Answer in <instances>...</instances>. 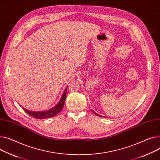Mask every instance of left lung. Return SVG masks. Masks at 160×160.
<instances>
[{"instance_id":"left-lung-1","label":"left lung","mask_w":160,"mask_h":160,"mask_svg":"<svg viewBox=\"0 0 160 160\" xmlns=\"http://www.w3.org/2000/svg\"><path fill=\"white\" fill-rule=\"evenodd\" d=\"M93 112H94V114H95L96 115H97V116H100V115H99L98 114H97V113H96V112H94V111H93Z\"/></svg>"}]
</instances>
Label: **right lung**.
I'll return each instance as SVG.
<instances>
[{"instance_id":"right-lung-1","label":"right lung","mask_w":160,"mask_h":160,"mask_svg":"<svg viewBox=\"0 0 160 160\" xmlns=\"http://www.w3.org/2000/svg\"><path fill=\"white\" fill-rule=\"evenodd\" d=\"M66 92H67V88L64 90V91H63L62 97L60 100L59 102L58 103V104L56 106H55L54 108L48 111L35 112V111H30L24 108H23V109L25 111V112L28 114H29L31 117H33V118H35L37 119H44V118H51V117L55 116V115L58 114L62 110L63 105H64V103H65L66 98Z\"/></svg>"}]
</instances>
